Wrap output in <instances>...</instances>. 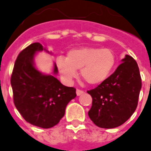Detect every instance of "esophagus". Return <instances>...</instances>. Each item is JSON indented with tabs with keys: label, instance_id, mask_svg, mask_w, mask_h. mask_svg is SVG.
Wrapping results in <instances>:
<instances>
[{
	"label": "esophagus",
	"instance_id": "obj_1",
	"mask_svg": "<svg viewBox=\"0 0 151 151\" xmlns=\"http://www.w3.org/2000/svg\"><path fill=\"white\" fill-rule=\"evenodd\" d=\"M76 93H77V96H80V95H82L83 93V91L80 90V89H77L76 90Z\"/></svg>",
	"mask_w": 151,
	"mask_h": 151
}]
</instances>
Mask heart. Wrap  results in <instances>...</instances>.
I'll return each instance as SVG.
<instances>
[{"mask_svg":"<svg viewBox=\"0 0 151 151\" xmlns=\"http://www.w3.org/2000/svg\"><path fill=\"white\" fill-rule=\"evenodd\" d=\"M116 55L107 48L82 47L69 50L66 59L59 58L56 65L61 77L71 83L77 77V70L91 85H99L108 78L115 67Z\"/></svg>","mask_w":151,"mask_h":151,"instance_id":"1","label":"heart"}]
</instances>
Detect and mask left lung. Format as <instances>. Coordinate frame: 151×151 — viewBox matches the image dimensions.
Wrapping results in <instances>:
<instances>
[{"label":"left lung","instance_id":"1","mask_svg":"<svg viewBox=\"0 0 151 151\" xmlns=\"http://www.w3.org/2000/svg\"><path fill=\"white\" fill-rule=\"evenodd\" d=\"M122 62L105 82L87 91L92 97L88 115L101 128H114L122 125L137 107L142 88L137 63L127 55Z\"/></svg>","mask_w":151,"mask_h":151}]
</instances>
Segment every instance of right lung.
<instances>
[{
	"mask_svg": "<svg viewBox=\"0 0 151 151\" xmlns=\"http://www.w3.org/2000/svg\"><path fill=\"white\" fill-rule=\"evenodd\" d=\"M46 50L32 43L19 54L11 74L14 103L25 121L42 128H50L64 117L69 101L76 97L74 87L64 86L54 75H45L34 67L37 51ZM58 68L54 67V74Z\"/></svg>",
	"mask_w": 151,
	"mask_h": 151,
	"instance_id": "right-lung-1",
	"label": "right lung"
}]
</instances>
